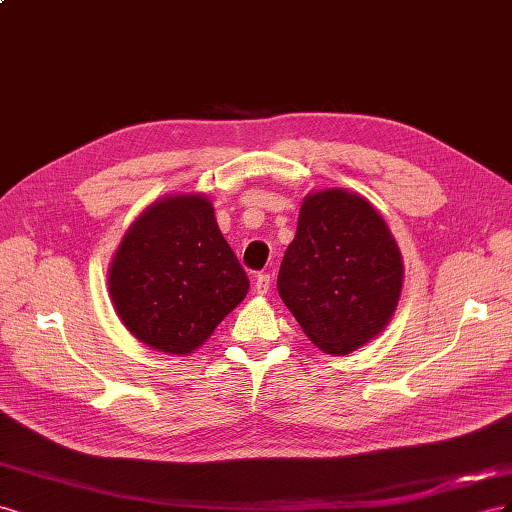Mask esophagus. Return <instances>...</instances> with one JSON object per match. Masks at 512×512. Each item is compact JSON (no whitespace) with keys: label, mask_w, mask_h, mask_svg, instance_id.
I'll return each instance as SVG.
<instances>
[{"label":"esophagus","mask_w":512,"mask_h":512,"mask_svg":"<svg viewBox=\"0 0 512 512\" xmlns=\"http://www.w3.org/2000/svg\"><path fill=\"white\" fill-rule=\"evenodd\" d=\"M253 287H255V291H257L259 296H266L268 291H270V287H272V276L270 274H257Z\"/></svg>","instance_id":"obj_1"}]
</instances>
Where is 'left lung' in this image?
<instances>
[{"label":"left lung","mask_w":512,"mask_h":512,"mask_svg":"<svg viewBox=\"0 0 512 512\" xmlns=\"http://www.w3.org/2000/svg\"><path fill=\"white\" fill-rule=\"evenodd\" d=\"M403 261L367 199L321 191L304 199L279 270V294L321 352L349 354L397 309Z\"/></svg>","instance_id":"1"}]
</instances>
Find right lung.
Returning <instances> with one entry per match:
<instances>
[{
    "label": "right lung",
    "instance_id": "right-lung-1",
    "mask_svg": "<svg viewBox=\"0 0 512 512\" xmlns=\"http://www.w3.org/2000/svg\"><path fill=\"white\" fill-rule=\"evenodd\" d=\"M248 291V276L201 195L167 197L126 231L109 270L124 326L167 354H191Z\"/></svg>",
    "mask_w": 512,
    "mask_h": 512
}]
</instances>
